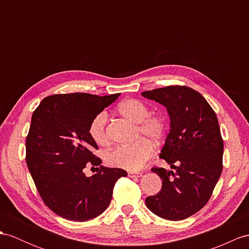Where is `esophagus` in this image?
Returning <instances> with one entry per match:
<instances>
[{
	"label": "esophagus",
	"instance_id": "1",
	"mask_svg": "<svg viewBox=\"0 0 249 249\" xmlns=\"http://www.w3.org/2000/svg\"><path fill=\"white\" fill-rule=\"evenodd\" d=\"M129 177L130 178H141L142 177V172H135V171H129Z\"/></svg>",
	"mask_w": 249,
	"mask_h": 249
}]
</instances>
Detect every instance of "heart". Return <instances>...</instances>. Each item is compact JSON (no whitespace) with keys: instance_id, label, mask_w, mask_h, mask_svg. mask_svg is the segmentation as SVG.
Returning a JSON list of instances; mask_svg holds the SVG:
<instances>
[{"instance_id":"1","label":"heart","mask_w":249,"mask_h":249,"mask_svg":"<svg viewBox=\"0 0 249 249\" xmlns=\"http://www.w3.org/2000/svg\"><path fill=\"white\" fill-rule=\"evenodd\" d=\"M118 113L124 118L136 124V137L143 135L152 142H160L166 134V120L160 115H149V107L139 99L129 98L121 101L117 107ZM107 116L101 112L93 118L89 126L90 138L99 145H106L110 142L107 133ZM154 153V148L148 139L138 138L128 145H119L106 155L107 165L125 170H138L143 167Z\"/></svg>"}]
</instances>
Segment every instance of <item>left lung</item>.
I'll use <instances>...</instances> for the list:
<instances>
[{"label":"left lung","instance_id":"obj_1","mask_svg":"<svg viewBox=\"0 0 249 249\" xmlns=\"http://www.w3.org/2000/svg\"><path fill=\"white\" fill-rule=\"evenodd\" d=\"M142 95L167 108L170 132L160 157L175 170L151 169L162 186L145 198V205L162 219H187L207 204L221 177L224 143L219 121L207 100L188 87L170 86Z\"/></svg>","mask_w":249,"mask_h":249}]
</instances>
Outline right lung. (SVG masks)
I'll use <instances>...</instances> for the list:
<instances>
[{"instance_id":"right-lung-1","label":"right lung","mask_w":249,"mask_h":249,"mask_svg":"<svg viewBox=\"0 0 249 249\" xmlns=\"http://www.w3.org/2000/svg\"><path fill=\"white\" fill-rule=\"evenodd\" d=\"M119 95H52L33 114L26 137L28 170L44 204L63 219L84 222L101 214L115 183L128 175L104 166L89 178L83 171L89 163H101L93 153L98 145L89 134L90 121Z\"/></svg>"}]
</instances>
